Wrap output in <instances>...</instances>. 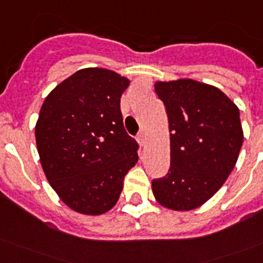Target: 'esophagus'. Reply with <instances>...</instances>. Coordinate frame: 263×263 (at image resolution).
<instances>
[{
  "label": "esophagus",
  "mask_w": 263,
  "mask_h": 263,
  "mask_svg": "<svg viewBox=\"0 0 263 263\" xmlns=\"http://www.w3.org/2000/svg\"><path fill=\"white\" fill-rule=\"evenodd\" d=\"M136 139H138V142H139V144L142 146V147H144V146H146V134H144L143 131L139 132V135H138V138H136Z\"/></svg>",
  "instance_id": "obj_1"
}]
</instances>
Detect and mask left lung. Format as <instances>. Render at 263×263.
Masks as SVG:
<instances>
[{
  "mask_svg": "<svg viewBox=\"0 0 263 263\" xmlns=\"http://www.w3.org/2000/svg\"><path fill=\"white\" fill-rule=\"evenodd\" d=\"M171 132V168L152 181L158 203L192 210L209 200L235 168L243 144L239 109L217 87L192 79L157 82Z\"/></svg>",
  "mask_w": 263,
  "mask_h": 263,
  "instance_id": "obj_1",
  "label": "left lung"
}]
</instances>
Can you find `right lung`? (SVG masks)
<instances>
[{
	"mask_svg": "<svg viewBox=\"0 0 263 263\" xmlns=\"http://www.w3.org/2000/svg\"><path fill=\"white\" fill-rule=\"evenodd\" d=\"M129 80L109 69H80L47 95L35 127L43 172L64 203L102 214L119 200L139 144L128 135L120 98Z\"/></svg>",
	"mask_w": 263,
	"mask_h": 263,
	"instance_id": "right-lung-1",
	"label": "right lung"
}]
</instances>
